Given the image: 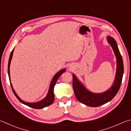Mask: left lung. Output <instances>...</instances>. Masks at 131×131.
<instances>
[{
  "label": "left lung",
  "mask_w": 131,
  "mask_h": 131,
  "mask_svg": "<svg viewBox=\"0 0 131 131\" xmlns=\"http://www.w3.org/2000/svg\"><path fill=\"white\" fill-rule=\"evenodd\" d=\"M106 38L115 53L117 62L115 80L110 88L102 93L92 92L86 88L74 74H73V87L76 98L80 103L90 107L99 106L112 100L117 93L122 84L124 73L122 57L115 39L111 36H108Z\"/></svg>",
  "instance_id": "obj_1"
}]
</instances>
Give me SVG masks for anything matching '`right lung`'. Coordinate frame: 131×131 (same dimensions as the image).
<instances>
[{"instance_id":"obj_1","label":"right lung","mask_w":131,"mask_h":131,"mask_svg":"<svg viewBox=\"0 0 131 131\" xmlns=\"http://www.w3.org/2000/svg\"><path fill=\"white\" fill-rule=\"evenodd\" d=\"M14 50V48L13 49V50H12L11 54H10V56H9V58L8 63V74L9 81H10L11 86L12 88V89H13L14 93V94H15V96H16V98L18 99V100L19 101L20 103H22V104H25V105H27L28 106L31 107V108H34V109H42V108H45V107H46L49 105H50L51 104H53V103L54 101V86H55L56 82H57V80L59 78V77H60V75L63 72H66V69H62L60 71H59V72H58L55 75H54V76L53 78V79H52V80H51L50 84L48 93H47L46 96L43 99L39 101L36 102V103H28V102L24 101L18 96L17 94L16 93L15 90H14L13 88V85H12L11 82L10 73H9V67H10V63H11V59H12V58H13Z\"/></svg>"}]
</instances>
